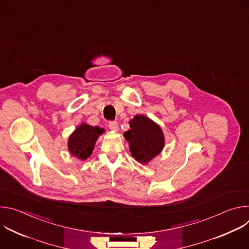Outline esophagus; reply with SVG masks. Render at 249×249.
Listing matches in <instances>:
<instances>
[{
  "instance_id": "34e87169",
  "label": "esophagus",
  "mask_w": 249,
  "mask_h": 249,
  "mask_svg": "<svg viewBox=\"0 0 249 249\" xmlns=\"http://www.w3.org/2000/svg\"><path fill=\"white\" fill-rule=\"evenodd\" d=\"M108 127H109V129H111L113 131H117L118 130V123L116 121H109L108 122Z\"/></svg>"
}]
</instances>
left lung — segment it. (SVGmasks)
Listing matches in <instances>:
<instances>
[{"label": "left lung", "mask_w": 249, "mask_h": 249, "mask_svg": "<svg viewBox=\"0 0 249 249\" xmlns=\"http://www.w3.org/2000/svg\"><path fill=\"white\" fill-rule=\"evenodd\" d=\"M130 128L124 133V137L137 161L147 163L160 153L164 146V137L158 124L147 116L136 115L130 121Z\"/></svg>", "instance_id": "8db88e82"}]
</instances>
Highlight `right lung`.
<instances>
[{
  "label": "right lung",
  "instance_id": "obj_1",
  "mask_svg": "<svg viewBox=\"0 0 249 249\" xmlns=\"http://www.w3.org/2000/svg\"><path fill=\"white\" fill-rule=\"evenodd\" d=\"M103 132L102 128L82 124L69 138L68 146L70 153L83 160L88 159L93 151L98 136Z\"/></svg>",
  "mask_w": 249,
  "mask_h": 249
}]
</instances>
